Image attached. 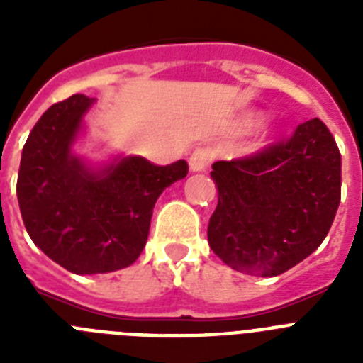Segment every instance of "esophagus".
<instances>
[{"label":"esophagus","instance_id":"34e87169","mask_svg":"<svg viewBox=\"0 0 363 363\" xmlns=\"http://www.w3.org/2000/svg\"><path fill=\"white\" fill-rule=\"evenodd\" d=\"M211 160H213V150L207 149V147H196L192 150L191 158H189V167L194 172L205 171L209 167Z\"/></svg>","mask_w":363,"mask_h":363}]
</instances>
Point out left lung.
I'll use <instances>...</instances> for the list:
<instances>
[{
    "label": "left lung",
    "instance_id": "1",
    "mask_svg": "<svg viewBox=\"0 0 363 363\" xmlns=\"http://www.w3.org/2000/svg\"><path fill=\"white\" fill-rule=\"evenodd\" d=\"M211 176L218 205L209 245L234 271L278 277L316 251L342 196V154L322 120L230 162Z\"/></svg>",
    "mask_w": 363,
    "mask_h": 363
}]
</instances>
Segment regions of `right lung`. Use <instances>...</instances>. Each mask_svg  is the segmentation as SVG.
<instances>
[{
    "label": "right lung",
    "mask_w": 363,
    "mask_h": 363,
    "mask_svg": "<svg viewBox=\"0 0 363 363\" xmlns=\"http://www.w3.org/2000/svg\"><path fill=\"white\" fill-rule=\"evenodd\" d=\"M91 104L74 94L43 112L25 142L16 185L32 242L76 274L134 264L149 236L154 203L189 172L184 160L156 165L140 156L89 171L70 145Z\"/></svg>",
    "instance_id": "right-lung-1"
}]
</instances>
